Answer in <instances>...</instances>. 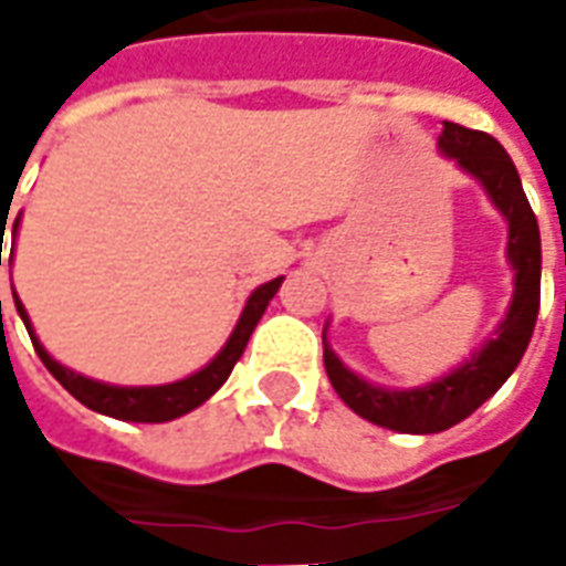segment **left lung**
Segmentation results:
<instances>
[{
	"mask_svg": "<svg viewBox=\"0 0 566 566\" xmlns=\"http://www.w3.org/2000/svg\"><path fill=\"white\" fill-rule=\"evenodd\" d=\"M439 154L449 157L461 172L475 178L488 199L494 202V209L503 214L510 227L506 260L515 272L512 275L515 287H512L506 318L500 321L497 331L463 364L418 388H385L357 376L355 369H348L336 357L324 327V367L336 394L352 412L397 433H439L473 416L515 373L524 348L534 336L536 312H539V266H543L539 227L510 154L488 133L467 129L451 120H442Z\"/></svg>",
	"mask_w": 566,
	"mask_h": 566,
	"instance_id": "left-lung-1",
	"label": "left lung"
}]
</instances>
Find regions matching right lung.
Segmentation results:
<instances>
[{
  "instance_id": "add662e5",
  "label": "right lung",
  "mask_w": 566,
  "mask_h": 566,
  "mask_svg": "<svg viewBox=\"0 0 566 566\" xmlns=\"http://www.w3.org/2000/svg\"><path fill=\"white\" fill-rule=\"evenodd\" d=\"M2 223H8V218L2 214ZM18 227H20V214L14 218V230L11 235L18 239ZM6 235V230H2ZM11 258H14V251H11ZM0 266H2V239H0ZM284 275L279 279H272V282L260 284L251 291L248 296L245 308H242V315L235 321L233 333H230V339L223 343V348L218 355L211 357L209 364L197 373H190L187 379L169 381V385H108V381H96L87 379V376H81L75 369L63 367L60 360L44 352V345L39 343V336L32 331V321L27 315V308L20 303V296L14 294V306H18V315L27 324V333H30L32 345H35V355L42 357V364L51 369V376H54L63 388H66L78 403H84L93 412H99V416L117 418V421H139V424H163V421H172V418H181L187 412H193L197 406H202L209 400L211 394L221 388L223 381L230 379V373H233L235 360L242 357L245 352L248 339H251V333L258 327V321L263 318V312L270 306V300L279 294V287H282ZM2 306V303H0Z\"/></svg>"
}]
</instances>
